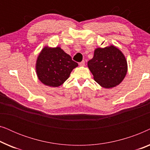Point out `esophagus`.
I'll list each match as a JSON object with an SVG mask.
<instances>
[{
	"label": "esophagus",
	"instance_id": "1",
	"mask_svg": "<svg viewBox=\"0 0 150 150\" xmlns=\"http://www.w3.org/2000/svg\"><path fill=\"white\" fill-rule=\"evenodd\" d=\"M85 61H82V62H81L79 63V65L80 66H85Z\"/></svg>",
	"mask_w": 150,
	"mask_h": 150
}]
</instances>
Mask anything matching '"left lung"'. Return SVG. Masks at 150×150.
Listing matches in <instances>:
<instances>
[{
  "label": "left lung",
  "instance_id": "left-lung-1",
  "mask_svg": "<svg viewBox=\"0 0 150 150\" xmlns=\"http://www.w3.org/2000/svg\"><path fill=\"white\" fill-rule=\"evenodd\" d=\"M87 65L95 81L106 89L120 85L128 71L126 57L114 45L96 48L93 59L88 61Z\"/></svg>",
  "mask_w": 150,
  "mask_h": 150
}]
</instances>
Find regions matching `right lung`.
<instances>
[{"label": "right lung", "mask_w": 150, "mask_h": 150, "mask_svg": "<svg viewBox=\"0 0 150 150\" xmlns=\"http://www.w3.org/2000/svg\"><path fill=\"white\" fill-rule=\"evenodd\" d=\"M78 65L61 47L46 46L37 58L36 74L44 85L57 87L65 83L71 71Z\"/></svg>", "instance_id": "obj_1"}]
</instances>
